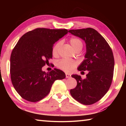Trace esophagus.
<instances>
[{"label":"esophagus","instance_id":"34e87169","mask_svg":"<svg viewBox=\"0 0 126 126\" xmlns=\"http://www.w3.org/2000/svg\"><path fill=\"white\" fill-rule=\"evenodd\" d=\"M65 77H66V78H70L71 77V75L70 74H69V73H65Z\"/></svg>","mask_w":126,"mask_h":126}]
</instances>
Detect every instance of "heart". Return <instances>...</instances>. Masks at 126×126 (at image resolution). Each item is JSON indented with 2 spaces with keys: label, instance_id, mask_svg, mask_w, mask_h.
<instances>
[{
  "label": "heart",
  "instance_id": "b5f03b06",
  "mask_svg": "<svg viewBox=\"0 0 126 126\" xmlns=\"http://www.w3.org/2000/svg\"><path fill=\"white\" fill-rule=\"evenodd\" d=\"M69 42L71 43L72 48L74 50L77 51L81 50L83 47V43L80 39L78 38L73 37L69 39ZM61 45V42H58L54 46L52 49V53L54 55H57L58 53L59 47ZM78 63L77 62L73 60H68V59H62L57 63V66L66 72H71L75 68Z\"/></svg>",
  "mask_w": 126,
  "mask_h": 126
}]
</instances>
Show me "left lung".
I'll use <instances>...</instances> for the list:
<instances>
[{
  "label": "left lung",
  "mask_w": 126,
  "mask_h": 126,
  "mask_svg": "<svg viewBox=\"0 0 126 126\" xmlns=\"http://www.w3.org/2000/svg\"><path fill=\"white\" fill-rule=\"evenodd\" d=\"M68 32L85 42V59L77 69L88 71L84 79L77 74L72 75L77 84L70 90V93L79 103L90 105L101 99L111 85L114 67L113 54L105 39L95 29L88 28Z\"/></svg>",
  "instance_id": "8db88e82"
}]
</instances>
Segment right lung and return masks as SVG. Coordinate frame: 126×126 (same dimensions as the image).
<instances>
[{"label":"right lung","instance_id":"right-lung-1","mask_svg":"<svg viewBox=\"0 0 126 126\" xmlns=\"http://www.w3.org/2000/svg\"><path fill=\"white\" fill-rule=\"evenodd\" d=\"M67 33L65 29L37 28L19 40L10 56V72L12 84L23 99L39 101L50 92L55 80L65 78L61 70L46 73L42 67L52 58L54 44Z\"/></svg>","mask_w":126,"mask_h":126}]
</instances>
